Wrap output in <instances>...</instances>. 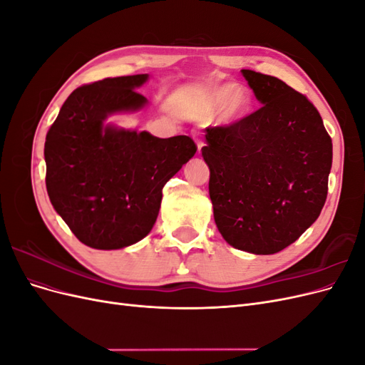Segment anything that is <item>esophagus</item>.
<instances>
[{
  "mask_svg": "<svg viewBox=\"0 0 365 365\" xmlns=\"http://www.w3.org/2000/svg\"><path fill=\"white\" fill-rule=\"evenodd\" d=\"M193 137L196 138V145H197V152H201V149L205 146V143L200 138V132H195L193 130Z\"/></svg>",
  "mask_w": 365,
  "mask_h": 365,
  "instance_id": "obj_1",
  "label": "esophagus"
}]
</instances>
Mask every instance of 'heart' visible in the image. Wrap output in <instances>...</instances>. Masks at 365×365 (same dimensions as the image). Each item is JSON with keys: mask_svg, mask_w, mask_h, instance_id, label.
Returning a JSON list of instances; mask_svg holds the SVG:
<instances>
[{"mask_svg": "<svg viewBox=\"0 0 365 365\" xmlns=\"http://www.w3.org/2000/svg\"><path fill=\"white\" fill-rule=\"evenodd\" d=\"M224 101L226 102L225 104ZM222 103L225 104L222 107V118L235 120L247 113L248 105H250V97L244 90H240V88L233 90V86L230 85L217 88V90L212 91L207 97V101L201 109V115L212 117L222 106Z\"/></svg>", "mask_w": 365, "mask_h": 365, "instance_id": "b5f03b06", "label": "heart"}]
</instances>
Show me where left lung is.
I'll use <instances>...</instances> for the list:
<instances>
[{"label": "left lung", "instance_id": "1", "mask_svg": "<svg viewBox=\"0 0 365 365\" xmlns=\"http://www.w3.org/2000/svg\"><path fill=\"white\" fill-rule=\"evenodd\" d=\"M262 106L205 129L201 149L219 233L231 247L274 254L322 213L332 138L309 98L274 76L242 70Z\"/></svg>", "mask_w": 365, "mask_h": 365}]
</instances>
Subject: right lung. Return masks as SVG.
<instances>
[{
  "label": "right lung",
  "mask_w": 365,
  "mask_h": 365,
  "mask_svg": "<svg viewBox=\"0 0 365 365\" xmlns=\"http://www.w3.org/2000/svg\"><path fill=\"white\" fill-rule=\"evenodd\" d=\"M148 74L108 77L68 96L47 132L46 185L54 210L82 244L129 247L155 224L163 187L197 146L187 135L158 138L103 126L108 115L146 103L135 88Z\"/></svg>",
  "instance_id": "obj_1"
}]
</instances>
